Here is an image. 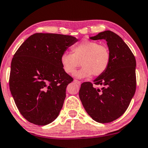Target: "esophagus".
Wrapping results in <instances>:
<instances>
[{
	"label": "esophagus",
	"mask_w": 148,
	"mask_h": 148,
	"mask_svg": "<svg viewBox=\"0 0 148 148\" xmlns=\"http://www.w3.org/2000/svg\"><path fill=\"white\" fill-rule=\"evenodd\" d=\"M74 82L77 84L79 85V86H80V84H81V82H80V81H78V80H74Z\"/></svg>",
	"instance_id": "34e87169"
}]
</instances>
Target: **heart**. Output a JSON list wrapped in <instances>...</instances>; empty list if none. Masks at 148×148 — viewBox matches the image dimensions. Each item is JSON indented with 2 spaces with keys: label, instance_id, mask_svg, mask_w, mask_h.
<instances>
[{
  "label": "heart",
  "instance_id": "b5f03b06",
  "mask_svg": "<svg viewBox=\"0 0 148 148\" xmlns=\"http://www.w3.org/2000/svg\"><path fill=\"white\" fill-rule=\"evenodd\" d=\"M72 54L63 53L60 62L64 70L68 74H73L81 64L82 68L74 74L76 78H90L92 74L99 76L104 73L109 66L110 54L108 48L100 45L97 42L83 40L72 46Z\"/></svg>",
  "mask_w": 148,
  "mask_h": 148
}]
</instances>
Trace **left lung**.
<instances>
[{"mask_svg": "<svg viewBox=\"0 0 148 148\" xmlns=\"http://www.w3.org/2000/svg\"><path fill=\"white\" fill-rule=\"evenodd\" d=\"M91 40H105L110 54L108 68L94 80L81 84L79 97L86 112L94 121L109 123L123 115L136 92L135 57L123 39L116 33L105 30Z\"/></svg>", "mask_w": 148, "mask_h": 148, "instance_id": "left-lung-1", "label": "left lung"}]
</instances>
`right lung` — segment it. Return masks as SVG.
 Wrapping results in <instances>:
<instances>
[{"mask_svg": "<svg viewBox=\"0 0 148 148\" xmlns=\"http://www.w3.org/2000/svg\"><path fill=\"white\" fill-rule=\"evenodd\" d=\"M78 41L68 35L36 33L14 54L10 90L19 112L28 122L45 125L58 116L66 89L73 80L64 70L60 57Z\"/></svg>", "mask_w": 148, "mask_h": 148, "instance_id": "right-lung-1", "label": "right lung"}]
</instances>
